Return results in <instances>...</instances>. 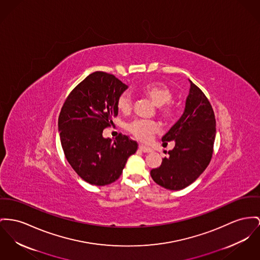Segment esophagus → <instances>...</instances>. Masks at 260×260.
<instances>
[{"label": "esophagus", "instance_id": "obj_1", "mask_svg": "<svg viewBox=\"0 0 260 260\" xmlns=\"http://www.w3.org/2000/svg\"><path fill=\"white\" fill-rule=\"evenodd\" d=\"M139 149H140V151H142V152H144V153H151V152H153V149H151L150 147L143 146V145H140V146H139Z\"/></svg>", "mask_w": 260, "mask_h": 260}]
</instances>
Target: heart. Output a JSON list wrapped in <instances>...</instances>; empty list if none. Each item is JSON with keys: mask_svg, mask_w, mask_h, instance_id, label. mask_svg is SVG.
I'll return each mask as SVG.
<instances>
[{"mask_svg": "<svg viewBox=\"0 0 260 260\" xmlns=\"http://www.w3.org/2000/svg\"><path fill=\"white\" fill-rule=\"evenodd\" d=\"M142 92L148 96L152 103L158 106L159 113L167 119L174 116V108L169 103L173 99V93L170 87L161 83H149L141 88ZM118 109L127 113L132 107V98L129 93H122L117 99ZM157 129L156 123L147 120H134L127 125V130L140 141H148L152 134Z\"/></svg>", "mask_w": 260, "mask_h": 260, "instance_id": "1", "label": "heart"}]
</instances>
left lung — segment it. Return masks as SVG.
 Here are the masks:
<instances>
[{
  "instance_id": "left-lung-1",
  "label": "left lung",
  "mask_w": 260,
  "mask_h": 260,
  "mask_svg": "<svg viewBox=\"0 0 260 260\" xmlns=\"http://www.w3.org/2000/svg\"><path fill=\"white\" fill-rule=\"evenodd\" d=\"M189 93L181 117L161 138L174 141L175 146L162 158L161 165L151 171L156 184L170 190H181L194 182L211 160L216 137L213 108L203 91L190 80Z\"/></svg>"
}]
</instances>
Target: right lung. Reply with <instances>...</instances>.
<instances>
[{"label": "right lung", "instance_id": "1", "mask_svg": "<svg viewBox=\"0 0 260 260\" xmlns=\"http://www.w3.org/2000/svg\"><path fill=\"white\" fill-rule=\"evenodd\" d=\"M127 88L113 75L94 72L72 90L61 109L58 129L64 154L89 184L104 186L117 180L128 157L138 149L128 136H103L118 114L117 99Z\"/></svg>", "mask_w": 260, "mask_h": 260}]
</instances>
